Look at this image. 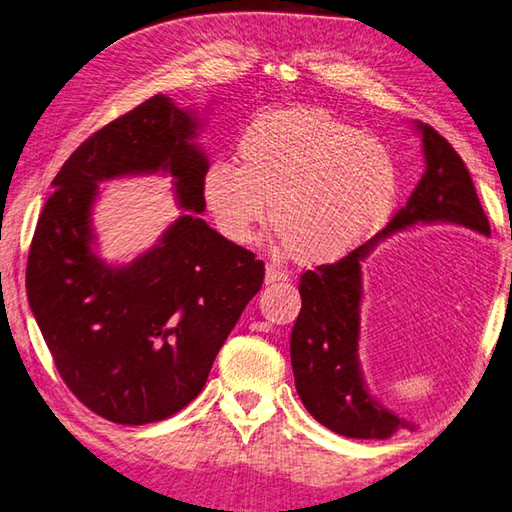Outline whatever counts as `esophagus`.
Wrapping results in <instances>:
<instances>
[{
    "label": "esophagus",
    "instance_id": "1",
    "mask_svg": "<svg viewBox=\"0 0 512 512\" xmlns=\"http://www.w3.org/2000/svg\"><path fill=\"white\" fill-rule=\"evenodd\" d=\"M285 281H289V274L285 272L283 267L267 265V269H265V283L267 285H276V283H285Z\"/></svg>",
    "mask_w": 512,
    "mask_h": 512
}]
</instances>
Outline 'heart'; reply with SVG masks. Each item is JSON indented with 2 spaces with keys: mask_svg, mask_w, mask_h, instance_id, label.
<instances>
[{
  "mask_svg": "<svg viewBox=\"0 0 512 512\" xmlns=\"http://www.w3.org/2000/svg\"><path fill=\"white\" fill-rule=\"evenodd\" d=\"M238 167L218 160L202 178V200L220 234L252 245L269 218L294 258L332 263L388 220L399 165L381 140L321 109H276L249 124Z\"/></svg>",
  "mask_w": 512,
  "mask_h": 512,
  "instance_id": "1",
  "label": "heart"
}]
</instances>
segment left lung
Listing matches in <instances>:
<instances>
[{
	"instance_id": "8db88e82",
	"label": "left lung",
	"mask_w": 512,
	"mask_h": 512,
	"mask_svg": "<svg viewBox=\"0 0 512 512\" xmlns=\"http://www.w3.org/2000/svg\"><path fill=\"white\" fill-rule=\"evenodd\" d=\"M426 171L406 207L383 231L332 265H318L301 276L298 314L289 354L296 392L312 417L336 435L352 439H388L410 421L383 408L365 388L359 365L361 263L383 238L417 223H455L490 236L470 173L452 144L417 122Z\"/></svg>"
}]
</instances>
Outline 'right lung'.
<instances>
[{"label":"right lung","mask_w":512,"mask_h":512,"mask_svg":"<svg viewBox=\"0 0 512 512\" xmlns=\"http://www.w3.org/2000/svg\"><path fill=\"white\" fill-rule=\"evenodd\" d=\"M200 118L153 95L95 131L53 180L28 252L26 294L55 368L86 408L122 426L162 421L194 401L245 305L263 260L200 218L207 156ZM165 170L188 214L129 266L92 252L104 179Z\"/></svg>","instance_id":"right-lung-1"}]
</instances>
